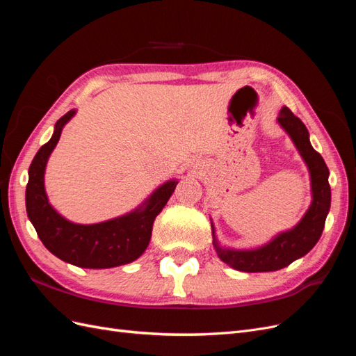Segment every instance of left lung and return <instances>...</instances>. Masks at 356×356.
I'll use <instances>...</instances> for the list:
<instances>
[{"label":"left lung","mask_w":356,"mask_h":356,"mask_svg":"<svg viewBox=\"0 0 356 356\" xmlns=\"http://www.w3.org/2000/svg\"><path fill=\"white\" fill-rule=\"evenodd\" d=\"M276 120L291 138L298 154L307 166L312 202L303 218L293 229L277 233L267 243L258 248H251V250H234V248L222 246L217 239L213 222L211 221L213 238L212 243L218 258L239 272L257 273L281 270V268L289 266L298 258L305 257L319 241L322 230H324L327 215L330 212V170L322 156L312 147L307 127L286 106H282Z\"/></svg>","instance_id":"8db88e82"}]
</instances>
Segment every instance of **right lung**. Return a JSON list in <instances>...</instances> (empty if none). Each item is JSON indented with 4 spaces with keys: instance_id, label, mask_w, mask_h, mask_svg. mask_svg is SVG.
I'll return each instance as SVG.
<instances>
[{
    "instance_id": "obj_1",
    "label": "right lung",
    "mask_w": 356,
    "mask_h": 356,
    "mask_svg": "<svg viewBox=\"0 0 356 356\" xmlns=\"http://www.w3.org/2000/svg\"><path fill=\"white\" fill-rule=\"evenodd\" d=\"M75 113L77 110H71L59 118L49 143L38 149L32 160L25 193L28 218L42 245L62 261L83 268H110L129 264L147 250L153 222L174 193L178 179H168L139 207L120 217L95 224H77L62 217L49 202L44 174L62 129Z\"/></svg>"
}]
</instances>
